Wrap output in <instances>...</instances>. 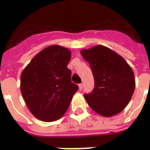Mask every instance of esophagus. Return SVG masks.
<instances>
[{
  "label": "esophagus",
  "instance_id": "obj_1",
  "mask_svg": "<svg viewBox=\"0 0 150 150\" xmlns=\"http://www.w3.org/2000/svg\"><path fill=\"white\" fill-rule=\"evenodd\" d=\"M83 83H79V90H80V91L83 89Z\"/></svg>",
  "mask_w": 150,
  "mask_h": 150
}]
</instances>
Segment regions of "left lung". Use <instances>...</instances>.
Listing matches in <instances>:
<instances>
[{
  "label": "left lung",
  "instance_id": "1",
  "mask_svg": "<svg viewBox=\"0 0 150 150\" xmlns=\"http://www.w3.org/2000/svg\"><path fill=\"white\" fill-rule=\"evenodd\" d=\"M80 54L89 62L95 79L93 91L84 96L88 105L104 117L122 112L136 87L131 67L123 57L102 45L83 49Z\"/></svg>",
  "mask_w": 150,
  "mask_h": 150
}]
</instances>
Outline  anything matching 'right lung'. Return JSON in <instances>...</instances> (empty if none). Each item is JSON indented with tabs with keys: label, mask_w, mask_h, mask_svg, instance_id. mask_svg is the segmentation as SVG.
<instances>
[{
	"label": "right lung",
	"mask_w": 150,
	"mask_h": 150,
	"mask_svg": "<svg viewBox=\"0 0 150 150\" xmlns=\"http://www.w3.org/2000/svg\"><path fill=\"white\" fill-rule=\"evenodd\" d=\"M70 50L52 45L38 53L22 71L21 92L29 110L37 119L52 122L68 109L79 87L71 81L67 64Z\"/></svg>",
	"instance_id": "1"
}]
</instances>
